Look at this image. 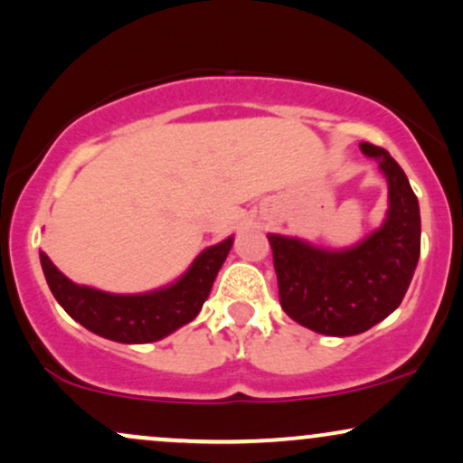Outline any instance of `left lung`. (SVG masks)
<instances>
[{
	"label": "left lung",
	"mask_w": 463,
	"mask_h": 463,
	"mask_svg": "<svg viewBox=\"0 0 463 463\" xmlns=\"http://www.w3.org/2000/svg\"><path fill=\"white\" fill-rule=\"evenodd\" d=\"M388 181L383 224L347 250H321L267 235L282 310L326 336H354L386 319L408 291L420 256V209L408 176L388 150L362 142Z\"/></svg>",
	"instance_id": "obj_1"
}]
</instances>
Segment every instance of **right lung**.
I'll use <instances>...</instances> for the list:
<instances>
[{
	"instance_id": "right-lung-1",
	"label": "right lung",
	"mask_w": 463,
	"mask_h": 463,
	"mask_svg": "<svg viewBox=\"0 0 463 463\" xmlns=\"http://www.w3.org/2000/svg\"><path fill=\"white\" fill-rule=\"evenodd\" d=\"M231 246L232 237H228L207 248L175 285L140 295H114L75 285L44 252H41V265L53 298L86 330L116 343H153L200 313Z\"/></svg>"
}]
</instances>
